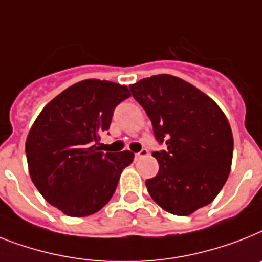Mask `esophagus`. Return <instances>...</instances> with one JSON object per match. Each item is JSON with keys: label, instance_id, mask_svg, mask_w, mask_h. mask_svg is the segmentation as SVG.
I'll list each match as a JSON object with an SVG mask.
<instances>
[{"label": "esophagus", "instance_id": "34e87169", "mask_svg": "<svg viewBox=\"0 0 262 262\" xmlns=\"http://www.w3.org/2000/svg\"><path fill=\"white\" fill-rule=\"evenodd\" d=\"M148 153H149V152H148V150H146V149H141V150H140V152L136 153V155H135L136 160H137V159H140V157L148 156Z\"/></svg>", "mask_w": 262, "mask_h": 262}]
</instances>
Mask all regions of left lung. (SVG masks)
Masks as SVG:
<instances>
[{
	"instance_id": "8db88e82",
	"label": "left lung",
	"mask_w": 262,
	"mask_h": 262,
	"mask_svg": "<svg viewBox=\"0 0 262 262\" xmlns=\"http://www.w3.org/2000/svg\"><path fill=\"white\" fill-rule=\"evenodd\" d=\"M167 149L153 152L159 173L145 182L152 199L175 215L210 205L225 186L233 159L229 121L211 98L178 76L161 74L129 86Z\"/></svg>"
}]
</instances>
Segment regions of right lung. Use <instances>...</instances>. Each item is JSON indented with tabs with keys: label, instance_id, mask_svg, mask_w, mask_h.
<instances>
[{
	"label": "right lung",
	"instance_id": "right-lung-1",
	"mask_svg": "<svg viewBox=\"0 0 262 262\" xmlns=\"http://www.w3.org/2000/svg\"><path fill=\"white\" fill-rule=\"evenodd\" d=\"M130 97L126 86L86 79L61 91L41 110L25 142L29 175L44 199L69 216L99 211L116 191L130 150L103 153L116 106Z\"/></svg>",
	"mask_w": 262,
	"mask_h": 262
}]
</instances>
